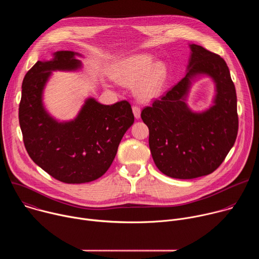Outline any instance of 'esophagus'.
<instances>
[{
    "instance_id": "1",
    "label": "esophagus",
    "mask_w": 259,
    "mask_h": 259,
    "mask_svg": "<svg viewBox=\"0 0 259 259\" xmlns=\"http://www.w3.org/2000/svg\"><path fill=\"white\" fill-rule=\"evenodd\" d=\"M132 109H133V114H134V117L136 118V119H139L140 118V113H141V109L138 107V106H133L132 107Z\"/></svg>"
}]
</instances>
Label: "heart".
<instances>
[{
	"label": "heart",
	"instance_id": "heart-1",
	"mask_svg": "<svg viewBox=\"0 0 259 259\" xmlns=\"http://www.w3.org/2000/svg\"><path fill=\"white\" fill-rule=\"evenodd\" d=\"M167 69L163 62L153 63L146 54L130 56L121 61L113 71V78L121 84L133 85L136 82V95L143 100L156 97L164 87Z\"/></svg>",
	"mask_w": 259,
	"mask_h": 259
}]
</instances>
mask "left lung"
<instances>
[{
  "label": "left lung",
  "instance_id": "1",
  "mask_svg": "<svg viewBox=\"0 0 259 259\" xmlns=\"http://www.w3.org/2000/svg\"><path fill=\"white\" fill-rule=\"evenodd\" d=\"M190 48L186 77L141 112L156 166L178 179L215 171L233 147L239 127L236 88L226 61L202 46L191 44ZM202 74L213 80L217 94L208 110L196 113L185 101L191 82Z\"/></svg>",
  "mask_w": 259,
  "mask_h": 259
}]
</instances>
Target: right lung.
<instances>
[{
  "mask_svg": "<svg viewBox=\"0 0 259 259\" xmlns=\"http://www.w3.org/2000/svg\"><path fill=\"white\" fill-rule=\"evenodd\" d=\"M73 51H57L51 60L38 61L22 82L19 125L30 159L55 179L85 183L101 177L112 165L119 144L134 123L128 101L104 105L89 97L78 116L59 122L43 104V92L54 70L82 67Z\"/></svg>",
  "mask_w": 259,
  "mask_h": 259,
  "instance_id": "1",
  "label": "right lung"
}]
</instances>
